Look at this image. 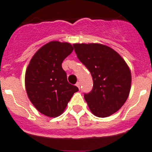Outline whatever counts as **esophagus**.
<instances>
[{
  "mask_svg": "<svg viewBox=\"0 0 152 152\" xmlns=\"http://www.w3.org/2000/svg\"><path fill=\"white\" fill-rule=\"evenodd\" d=\"M76 85L77 86V87H78V88H79V90H80V83H79V82H77V83L76 84Z\"/></svg>",
  "mask_w": 152,
  "mask_h": 152,
  "instance_id": "esophagus-1",
  "label": "esophagus"
}]
</instances>
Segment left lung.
I'll use <instances>...</instances> for the list:
<instances>
[{
	"label": "left lung",
	"instance_id": "8db88e82",
	"mask_svg": "<svg viewBox=\"0 0 152 152\" xmlns=\"http://www.w3.org/2000/svg\"><path fill=\"white\" fill-rule=\"evenodd\" d=\"M77 57L91 73L93 87L85 99L93 115L106 118L121 108L131 88V72L111 48L98 43L73 44Z\"/></svg>",
	"mask_w": 152,
	"mask_h": 152
}]
</instances>
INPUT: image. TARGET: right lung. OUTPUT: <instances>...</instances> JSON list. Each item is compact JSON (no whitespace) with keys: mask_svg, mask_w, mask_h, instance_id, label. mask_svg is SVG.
<instances>
[{"mask_svg":"<svg viewBox=\"0 0 152 152\" xmlns=\"http://www.w3.org/2000/svg\"><path fill=\"white\" fill-rule=\"evenodd\" d=\"M73 50L68 42L51 41L35 53L27 67L25 85L28 99L39 113L48 117L62 114L73 93L79 90L67 82L62 67Z\"/></svg>","mask_w":152,"mask_h":152,"instance_id":"right-lung-1","label":"right lung"}]
</instances>
